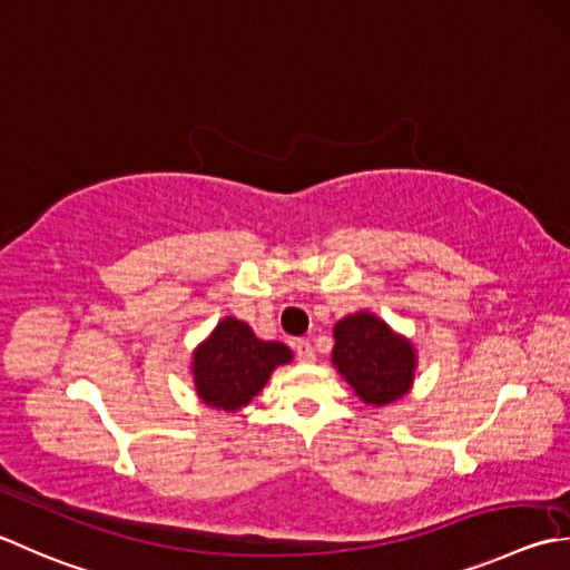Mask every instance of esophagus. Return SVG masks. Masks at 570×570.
<instances>
[{
  "label": "esophagus",
  "mask_w": 570,
  "mask_h": 570,
  "mask_svg": "<svg viewBox=\"0 0 570 570\" xmlns=\"http://www.w3.org/2000/svg\"><path fill=\"white\" fill-rule=\"evenodd\" d=\"M294 351H296L298 363H314L316 361V353H314V345H311V341L298 338L294 343Z\"/></svg>",
  "instance_id": "esophagus-1"
}]
</instances>
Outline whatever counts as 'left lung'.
<instances>
[{
    "label": "left lung",
    "instance_id": "obj_1",
    "mask_svg": "<svg viewBox=\"0 0 570 570\" xmlns=\"http://www.w3.org/2000/svg\"><path fill=\"white\" fill-rule=\"evenodd\" d=\"M333 363L363 403L387 405L403 397L415 373V351L373 314L345 316L333 328Z\"/></svg>",
    "mask_w": 570,
    "mask_h": 570
}]
</instances>
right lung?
I'll use <instances>...</instances> for the list:
<instances>
[{
  "label": "right lung",
  "mask_w": 570,
  "mask_h": 570,
  "mask_svg": "<svg viewBox=\"0 0 570 570\" xmlns=\"http://www.w3.org/2000/svg\"><path fill=\"white\" fill-rule=\"evenodd\" d=\"M288 361L292 351L284 343L259 341L244 321L225 318L195 353L197 395L212 407L234 412L249 405L274 367Z\"/></svg>",
  "instance_id": "obj_1"
}]
</instances>
